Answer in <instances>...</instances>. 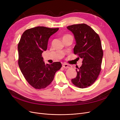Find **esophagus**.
Wrapping results in <instances>:
<instances>
[{
  "label": "esophagus",
  "instance_id": "obj_1",
  "mask_svg": "<svg viewBox=\"0 0 120 120\" xmlns=\"http://www.w3.org/2000/svg\"><path fill=\"white\" fill-rule=\"evenodd\" d=\"M63 67L64 68L67 69V68H71V65H68V64H63Z\"/></svg>",
  "mask_w": 120,
  "mask_h": 120
}]
</instances>
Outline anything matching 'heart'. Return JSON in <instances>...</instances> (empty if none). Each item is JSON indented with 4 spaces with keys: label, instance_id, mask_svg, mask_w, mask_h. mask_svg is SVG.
<instances>
[{
    "label": "heart",
    "instance_id": "b5f03b06",
    "mask_svg": "<svg viewBox=\"0 0 120 120\" xmlns=\"http://www.w3.org/2000/svg\"><path fill=\"white\" fill-rule=\"evenodd\" d=\"M68 36H70V35H64V37H68Z\"/></svg>",
    "mask_w": 120,
    "mask_h": 120
}]
</instances>
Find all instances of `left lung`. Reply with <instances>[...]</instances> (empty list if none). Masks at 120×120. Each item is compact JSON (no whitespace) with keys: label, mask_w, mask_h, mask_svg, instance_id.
<instances>
[{"label":"left lung","mask_w":120,"mask_h":120,"mask_svg":"<svg viewBox=\"0 0 120 120\" xmlns=\"http://www.w3.org/2000/svg\"><path fill=\"white\" fill-rule=\"evenodd\" d=\"M73 33L76 41L74 52L82 59V65L76 69L77 75L71 79L73 84L83 89L92 85L100 75L103 56L101 39L89 25L81 23L67 27Z\"/></svg>","instance_id":"1"}]
</instances>
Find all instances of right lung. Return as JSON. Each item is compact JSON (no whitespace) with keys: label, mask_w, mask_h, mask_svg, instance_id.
Returning a JSON list of instances; mask_svg holds the SVG:
<instances>
[{"label":"right lung","mask_w":120,"mask_h":120,"mask_svg":"<svg viewBox=\"0 0 120 120\" xmlns=\"http://www.w3.org/2000/svg\"><path fill=\"white\" fill-rule=\"evenodd\" d=\"M59 29L45 26L28 29L21 35L18 44L19 67L26 81L35 89L48 86L62 66L59 61L45 64L42 57V53L47 49L49 38Z\"/></svg>","instance_id":"1"}]
</instances>
